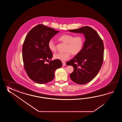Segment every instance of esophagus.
Returning a JSON list of instances; mask_svg holds the SVG:
<instances>
[{"mask_svg":"<svg viewBox=\"0 0 122 122\" xmlns=\"http://www.w3.org/2000/svg\"><path fill=\"white\" fill-rule=\"evenodd\" d=\"M62 65L63 66H65L66 65V63L65 62H62Z\"/></svg>","mask_w":122,"mask_h":122,"instance_id":"34e87169","label":"esophagus"}]
</instances>
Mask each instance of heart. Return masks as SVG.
Here are the masks:
<instances>
[{"label": "heart", "instance_id": "obj_1", "mask_svg": "<svg viewBox=\"0 0 122 122\" xmlns=\"http://www.w3.org/2000/svg\"><path fill=\"white\" fill-rule=\"evenodd\" d=\"M60 41L67 44L65 51L66 52L64 53H58L54 55V58L64 61L70 58L71 54L73 55H77L79 54L82 49L84 45V38L81 35L74 36L71 34H65L58 38ZM48 47L51 51L55 52L57 51L56 47L54 41L51 40L48 43Z\"/></svg>", "mask_w": 122, "mask_h": 122}]
</instances>
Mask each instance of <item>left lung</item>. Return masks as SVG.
Returning <instances> with one entry per match:
<instances>
[{"label": "left lung", "instance_id": "left-lung-1", "mask_svg": "<svg viewBox=\"0 0 122 122\" xmlns=\"http://www.w3.org/2000/svg\"><path fill=\"white\" fill-rule=\"evenodd\" d=\"M84 34L86 41L81 52L66 63L74 71L70 77L74 82L84 85L91 81L100 70L103 61V42L95 30L90 26L69 30Z\"/></svg>", "mask_w": 122, "mask_h": 122}]
</instances>
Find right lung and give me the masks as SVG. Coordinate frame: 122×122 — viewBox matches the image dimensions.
<instances>
[{
	"instance_id": "add662e5",
	"label": "right lung",
	"mask_w": 122,
	"mask_h": 122,
	"mask_svg": "<svg viewBox=\"0 0 122 122\" xmlns=\"http://www.w3.org/2000/svg\"><path fill=\"white\" fill-rule=\"evenodd\" d=\"M59 31L41 24L34 26L26 36L22 47L24 69L29 77L40 84L48 83L54 79L55 71L61 67L59 60H51L52 52L48 43Z\"/></svg>"
}]
</instances>
